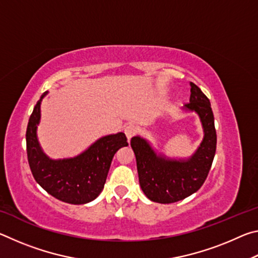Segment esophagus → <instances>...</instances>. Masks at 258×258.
Wrapping results in <instances>:
<instances>
[{"mask_svg": "<svg viewBox=\"0 0 258 258\" xmlns=\"http://www.w3.org/2000/svg\"><path fill=\"white\" fill-rule=\"evenodd\" d=\"M137 131H138V130H137V127H135L134 125L126 126L125 130H124V132H125V135H126V138H127L128 141L134 137L135 134H137Z\"/></svg>", "mask_w": 258, "mask_h": 258, "instance_id": "esophagus-1", "label": "esophagus"}]
</instances>
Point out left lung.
<instances>
[{"instance_id":"obj_1","label":"left lung","mask_w":258,"mask_h":258,"mask_svg":"<svg viewBox=\"0 0 258 258\" xmlns=\"http://www.w3.org/2000/svg\"><path fill=\"white\" fill-rule=\"evenodd\" d=\"M190 101L182 110L197 113L204 132L203 141L194 154L187 158H171L140 135L131 140L140 186L151 202L172 204L189 197L204 184L212 167L216 131L211 102L197 85L190 82Z\"/></svg>"}]
</instances>
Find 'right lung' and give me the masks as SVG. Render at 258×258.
<instances>
[{"instance_id":"obj_1","label":"right lung","mask_w":258,"mask_h":258,"mask_svg":"<svg viewBox=\"0 0 258 258\" xmlns=\"http://www.w3.org/2000/svg\"><path fill=\"white\" fill-rule=\"evenodd\" d=\"M46 94L47 91L34 107L26 132L30 171L35 181L54 198L73 205L87 204L101 194L113 155L128 146L127 139L123 132L104 135L75 157L50 158L37 138L41 103Z\"/></svg>"}]
</instances>
